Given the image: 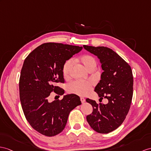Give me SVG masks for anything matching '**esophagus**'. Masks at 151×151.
Here are the masks:
<instances>
[{"label": "esophagus", "instance_id": "esophagus-1", "mask_svg": "<svg viewBox=\"0 0 151 151\" xmlns=\"http://www.w3.org/2000/svg\"><path fill=\"white\" fill-rule=\"evenodd\" d=\"M80 99H81V101L82 103H84V102H85V99H84V98H83V97H81V98H80Z\"/></svg>", "mask_w": 151, "mask_h": 151}]
</instances>
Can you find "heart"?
<instances>
[{"instance_id": "obj_1", "label": "heart", "mask_w": 151, "mask_h": 151, "mask_svg": "<svg viewBox=\"0 0 151 151\" xmlns=\"http://www.w3.org/2000/svg\"><path fill=\"white\" fill-rule=\"evenodd\" d=\"M88 71L94 70L97 67V61L95 59L90 55H84L78 59ZM73 67V61L69 60L65 63L63 67V75L65 78H68L70 74ZM93 83L91 81H75L69 84L68 91L69 92L79 95H85L90 92Z\"/></svg>"}]
</instances>
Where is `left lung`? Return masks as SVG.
<instances>
[{
  "mask_svg": "<svg viewBox=\"0 0 151 151\" xmlns=\"http://www.w3.org/2000/svg\"><path fill=\"white\" fill-rule=\"evenodd\" d=\"M83 47L100 59L104 72L94 91L101 99L108 100V103L104 104L86 99L93 107V112L86 116L87 122L97 133H108L122 124L130 109L133 93V73L130 65L109 48Z\"/></svg>",
  "mask_w": 151,
  "mask_h": 151,
  "instance_id": "8db88e82",
  "label": "left lung"
}]
</instances>
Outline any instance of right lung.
Segmentation results:
<instances>
[{"mask_svg":"<svg viewBox=\"0 0 151 151\" xmlns=\"http://www.w3.org/2000/svg\"><path fill=\"white\" fill-rule=\"evenodd\" d=\"M82 47L45 43L25 59L19 80L20 99L24 115L31 126L47 137H54L65 129L70 112L81 104L78 95H65L61 100L49 102L50 93L58 96L65 91L63 67L66 61Z\"/></svg>","mask_w":151,"mask_h":151,"instance_id":"1","label":"right lung"}]
</instances>
